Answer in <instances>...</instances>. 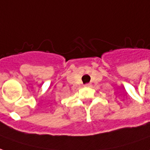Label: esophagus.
I'll list each match as a JSON object with an SVG mask.
<instances>
[{
    "instance_id": "1",
    "label": "esophagus",
    "mask_w": 150,
    "mask_h": 150,
    "mask_svg": "<svg viewBox=\"0 0 150 150\" xmlns=\"http://www.w3.org/2000/svg\"><path fill=\"white\" fill-rule=\"evenodd\" d=\"M90 85H91V83H86V84H85V86H87V87L90 86Z\"/></svg>"
}]
</instances>
